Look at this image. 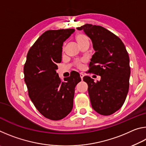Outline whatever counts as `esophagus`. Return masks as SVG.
<instances>
[{"label": "esophagus", "mask_w": 146, "mask_h": 146, "mask_svg": "<svg viewBox=\"0 0 146 146\" xmlns=\"http://www.w3.org/2000/svg\"><path fill=\"white\" fill-rule=\"evenodd\" d=\"M80 76L81 79H82V80H83V77H84V75L82 73H80Z\"/></svg>", "instance_id": "esophagus-1"}]
</instances>
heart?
<instances>
[{
  "mask_svg": "<svg viewBox=\"0 0 146 146\" xmlns=\"http://www.w3.org/2000/svg\"><path fill=\"white\" fill-rule=\"evenodd\" d=\"M75 39L80 47H82L86 44L90 43V40H89L88 36L84 33H78L77 35H76ZM64 49V47H63V50ZM75 65L78 68L81 67V66H82V61L76 60L75 62Z\"/></svg>",
  "mask_w": 146,
  "mask_h": 146,
  "instance_id": "1",
  "label": "heart"
}]
</instances>
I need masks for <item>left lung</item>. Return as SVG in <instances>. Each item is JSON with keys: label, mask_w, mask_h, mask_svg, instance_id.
Listing matches in <instances>:
<instances>
[{"label": "left lung", "mask_w": 146, "mask_h": 146, "mask_svg": "<svg viewBox=\"0 0 146 146\" xmlns=\"http://www.w3.org/2000/svg\"><path fill=\"white\" fill-rule=\"evenodd\" d=\"M84 30L93 42L95 53L89 64L88 73L100 76L94 82L90 76L83 78L93 110L102 115H110L122 107L129 87V58L119 37L100 26L86 24L76 28Z\"/></svg>", "instance_id": "8db88e82"}]
</instances>
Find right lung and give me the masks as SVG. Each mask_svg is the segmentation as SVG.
I'll use <instances>...</instances> for the list:
<instances>
[{
	"label": "right lung",
	"instance_id": "add662e5",
	"mask_svg": "<svg viewBox=\"0 0 146 146\" xmlns=\"http://www.w3.org/2000/svg\"><path fill=\"white\" fill-rule=\"evenodd\" d=\"M74 29L48 30L33 44L24 66L29 97L39 112L52 120L66 117L73 109L76 85L81 81L73 72L62 81L56 70L62 60L63 42Z\"/></svg>",
	"mask_w": 146,
	"mask_h": 146
}]
</instances>
